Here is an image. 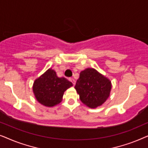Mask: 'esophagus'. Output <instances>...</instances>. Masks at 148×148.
<instances>
[{"label":"esophagus","instance_id":"obj_1","mask_svg":"<svg viewBox=\"0 0 148 148\" xmlns=\"http://www.w3.org/2000/svg\"><path fill=\"white\" fill-rule=\"evenodd\" d=\"M69 81H70V82H72V84H73V86H75V80L73 78H70L69 79Z\"/></svg>","mask_w":148,"mask_h":148}]
</instances>
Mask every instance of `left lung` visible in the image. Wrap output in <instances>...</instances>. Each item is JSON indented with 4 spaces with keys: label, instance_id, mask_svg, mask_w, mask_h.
<instances>
[{
    "label": "left lung",
    "instance_id": "left-lung-1",
    "mask_svg": "<svg viewBox=\"0 0 148 148\" xmlns=\"http://www.w3.org/2000/svg\"><path fill=\"white\" fill-rule=\"evenodd\" d=\"M75 88L82 102L91 108L100 106L110 96L112 84L108 78L93 68L80 73Z\"/></svg>",
    "mask_w": 148,
    "mask_h": 148
}]
</instances>
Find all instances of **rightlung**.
<instances>
[{
    "label": "right lung",
    "instance_id": "right-lung-1",
    "mask_svg": "<svg viewBox=\"0 0 148 148\" xmlns=\"http://www.w3.org/2000/svg\"><path fill=\"white\" fill-rule=\"evenodd\" d=\"M71 86V82L64 77H58L55 71L49 69L35 80L33 92L38 102L52 107L61 102L64 92Z\"/></svg>",
    "mask_w": 148,
    "mask_h": 148
}]
</instances>
